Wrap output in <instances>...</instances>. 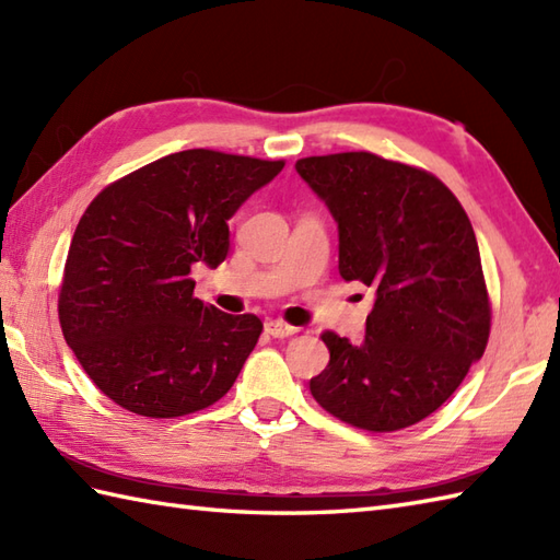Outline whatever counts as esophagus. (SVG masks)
I'll return each instance as SVG.
<instances>
[{
	"label": "esophagus",
	"instance_id": "34e87169",
	"mask_svg": "<svg viewBox=\"0 0 560 560\" xmlns=\"http://www.w3.org/2000/svg\"><path fill=\"white\" fill-rule=\"evenodd\" d=\"M265 329H267V335L273 337V339H287V337H293L295 331H299V327L281 323V319H269V323L265 325Z\"/></svg>",
	"mask_w": 560,
	"mask_h": 560
}]
</instances>
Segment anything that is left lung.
Segmentation results:
<instances>
[{
    "mask_svg": "<svg viewBox=\"0 0 560 560\" xmlns=\"http://www.w3.org/2000/svg\"><path fill=\"white\" fill-rule=\"evenodd\" d=\"M339 229V273L375 289L365 339L325 331L319 407L363 431L423 421L459 387L491 331L477 235L457 197L421 168L368 151L295 163Z\"/></svg>",
    "mask_w": 560,
    "mask_h": 560,
    "instance_id": "obj_1",
    "label": "left lung"
}]
</instances>
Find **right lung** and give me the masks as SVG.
Listing matches in <instances>:
<instances>
[{
	"instance_id": "obj_1",
	"label": "right lung",
	"mask_w": 560,
	"mask_h": 560,
	"mask_svg": "<svg viewBox=\"0 0 560 560\" xmlns=\"http://www.w3.org/2000/svg\"><path fill=\"white\" fill-rule=\"evenodd\" d=\"M283 161L189 149L108 185L71 237L59 325L105 397L149 419L211 407L261 335L195 299L189 269L229 255V219Z\"/></svg>"
}]
</instances>
